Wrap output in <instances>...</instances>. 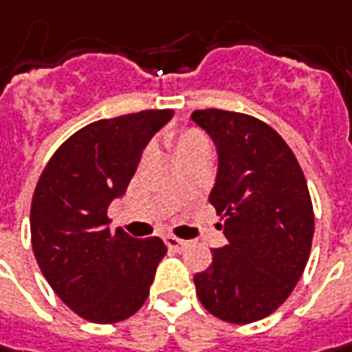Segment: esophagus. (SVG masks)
I'll use <instances>...</instances> for the list:
<instances>
[{
  "instance_id": "34e87169",
  "label": "esophagus",
  "mask_w": 352,
  "mask_h": 352,
  "mask_svg": "<svg viewBox=\"0 0 352 352\" xmlns=\"http://www.w3.org/2000/svg\"><path fill=\"white\" fill-rule=\"evenodd\" d=\"M165 243H167V248L173 249V251H183V249L188 245L187 239H179V237H175V236L165 237Z\"/></svg>"
}]
</instances>
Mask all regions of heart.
<instances>
[{"mask_svg": "<svg viewBox=\"0 0 352 352\" xmlns=\"http://www.w3.org/2000/svg\"><path fill=\"white\" fill-rule=\"evenodd\" d=\"M167 142L181 165L192 160H208L210 155V140L199 128L187 126L173 130L167 136Z\"/></svg>", "mask_w": 352, "mask_h": 352, "instance_id": "b5f03b06", "label": "heart"}]
</instances>
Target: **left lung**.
Wrapping results in <instances>:
<instances>
[{"instance_id": "8db88e82", "label": "left lung", "mask_w": 352, "mask_h": 352, "mask_svg": "<svg viewBox=\"0 0 352 352\" xmlns=\"http://www.w3.org/2000/svg\"><path fill=\"white\" fill-rule=\"evenodd\" d=\"M192 120L218 150L210 204L228 245L195 274L200 304L228 323H253L278 308L306 269L314 239L308 183L294 152L267 122L204 109Z\"/></svg>"}]
</instances>
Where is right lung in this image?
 Here are the masks:
<instances>
[{
	"instance_id": "1",
	"label": "right lung",
	"mask_w": 352,
	"mask_h": 352,
	"mask_svg": "<svg viewBox=\"0 0 352 352\" xmlns=\"http://www.w3.org/2000/svg\"><path fill=\"white\" fill-rule=\"evenodd\" d=\"M171 116V109H150L91 122L56 150L36 183L34 257L58 298L83 320H126L150 294L165 243L111 232L107 210L126 192L146 144Z\"/></svg>"
}]
</instances>
